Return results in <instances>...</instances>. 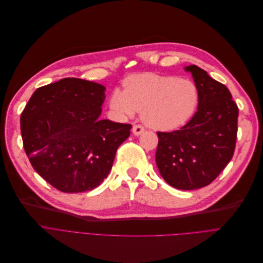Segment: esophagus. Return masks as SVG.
<instances>
[{
  "instance_id": "esophagus-1",
  "label": "esophagus",
  "mask_w": 263,
  "mask_h": 263,
  "mask_svg": "<svg viewBox=\"0 0 263 263\" xmlns=\"http://www.w3.org/2000/svg\"><path fill=\"white\" fill-rule=\"evenodd\" d=\"M144 127L142 125H134L133 126V133L135 136H139L141 135L143 132H144Z\"/></svg>"
}]
</instances>
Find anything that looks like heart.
<instances>
[{
  "mask_svg": "<svg viewBox=\"0 0 263 263\" xmlns=\"http://www.w3.org/2000/svg\"><path fill=\"white\" fill-rule=\"evenodd\" d=\"M124 90L115 89L109 105L121 118H141L149 127L172 132L183 126L194 116L200 100L198 86L189 79L173 75L142 73L123 83Z\"/></svg>",
  "mask_w": 263,
  "mask_h": 263,
  "instance_id": "b5f03b06",
  "label": "heart"
}]
</instances>
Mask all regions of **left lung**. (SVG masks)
<instances>
[{
  "label": "left lung",
  "mask_w": 263,
  "mask_h": 263,
  "mask_svg": "<svg viewBox=\"0 0 263 263\" xmlns=\"http://www.w3.org/2000/svg\"><path fill=\"white\" fill-rule=\"evenodd\" d=\"M184 70L200 91L197 111L180 129L157 133L156 163L170 186L193 190L208 186L233 158L239 109L227 87L205 70L195 65Z\"/></svg>",
  "instance_id": "1"
}]
</instances>
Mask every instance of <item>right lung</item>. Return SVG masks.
Masks as SVG:
<instances>
[{"mask_svg": "<svg viewBox=\"0 0 263 263\" xmlns=\"http://www.w3.org/2000/svg\"><path fill=\"white\" fill-rule=\"evenodd\" d=\"M103 85L63 79L38 88L21 114L26 155L36 172L65 193L90 191L109 174L130 124L102 120Z\"/></svg>", "mask_w": 263, "mask_h": 263, "instance_id": "obj_1", "label": "right lung"}]
</instances>
